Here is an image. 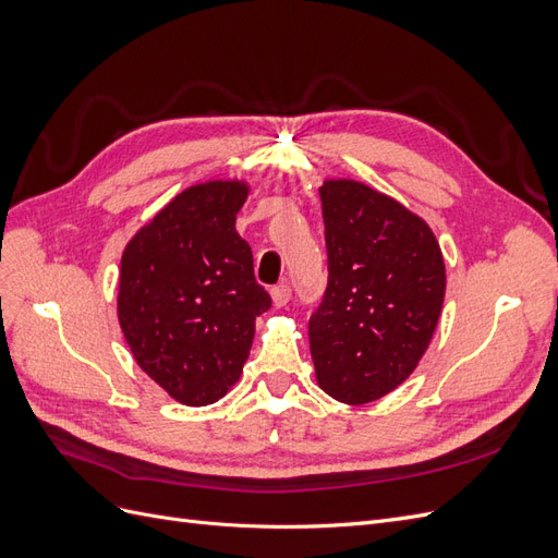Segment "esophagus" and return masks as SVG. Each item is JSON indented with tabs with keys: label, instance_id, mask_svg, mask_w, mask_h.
Listing matches in <instances>:
<instances>
[{
	"label": "esophagus",
	"instance_id": "obj_1",
	"mask_svg": "<svg viewBox=\"0 0 558 558\" xmlns=\"http://www.w3.org/2000/svg\"><path fill=\"white\" fill-rule=\"evenodd\" d=\"M289 300H291V286H286V283L275 286V289H272L275 307H286V305H289Z\"/></svg>",
	"mask_w": 558,
	"mask_h": 558
}]
</instances>
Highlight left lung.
Here are the masks:
<instances>
[{"mask_svg": "<svg viewBox=\"0 0 558 558\" xmlns=\"http://www.w3.org/2000/svg\"><path fill=\"white\" fill-rule=\"evenodd\" d=\"M328 286L310 316L316 381L347 404L373 402L408 379L445 302V260L433 230L365 183L318 189Z\"/></svg>", "mask_w": 558, "mask_h": 558, "instance_id": "1", "label": "left lung"}]
</instances>
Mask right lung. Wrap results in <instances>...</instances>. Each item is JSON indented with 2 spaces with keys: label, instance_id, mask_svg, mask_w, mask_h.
<instances>
[{
  "label": "right lung",
  "instance_id": "add662e5",
  "mask_svg": "<svg viewBox=\"0 0 558 558\" xmlns=\"http://www.w3.org/2000/svg\"><path fill=\"white\" fill-rule=\"evenodd\" d=\"M246 183L191 185L134 234L118 279V320L137 365L174 400L199 408L240 379L256 316L272 298L234 230Z\"/></svg>",
  "mask_w": 558,
  "mask_h": 558
}]
</instances>
